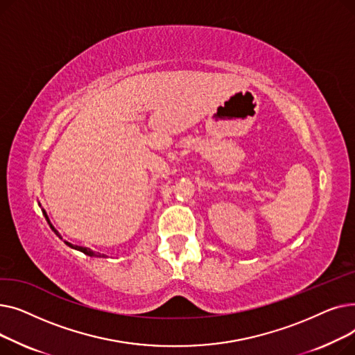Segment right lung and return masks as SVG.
Listing matches in <instances>:
<instances>
[{
    "instance_id": "add662e5",
    "label": "right lung",
    "mask_w": 355,
    "mask_h": 355,
    "mask_svg": "<svg viewBox=\"0 0 355 355\" xmlns=\"http://www.w3.org/2000/svg\"><path fill=\"white\" fill-rule=\"evenodd\" d=\"M43 214H44V217H46V220L49 221V225H50V227H51V230L55 233V234H58L59 237H60V234H59V232L58 230H55L53 226H51V223H50V220H49V217H47V214H46V211L43 210ZM62 239V237H60ZM64 243L67 245V246H70V248H73V249H78V250H80V252H83L85 254H87V256H101L99 253H96V252H93V250H90V249H87V248H82V246H73L71 243H69V241H64Z\"/></svg>"
}]
</instances>
